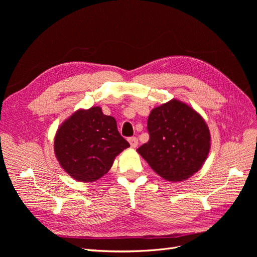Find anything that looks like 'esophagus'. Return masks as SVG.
Listing matches in <instances>:
<instances>
[{
  "label": "esophagus",
  "mask_w": 257,
  "mask_h": 257,
  "mask_svg": "<svg viewBox=\"0 0 257 257\" xmlns=\"http://www.w3.org/2000/svg\"><path fill=\"white\" fill-rule=\"evenodd\" d=\"M128 143H130L132 148H136L138 146V139L136 137H130Z\"/></svg>",
  "instance_id": "obj_1"
}]
</instances>
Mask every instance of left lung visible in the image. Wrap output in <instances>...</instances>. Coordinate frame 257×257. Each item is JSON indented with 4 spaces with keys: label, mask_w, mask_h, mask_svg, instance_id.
<instances>
[{
    "label": "left lung",
    "mask_w": 257,
    "mask_h": 257,
    "mask_svg": "<svg viewBox=\"0 0 257 257\" xmlns=\"http://www.w3.org/2000/svg\"><path fill=\"white\" fill-rule=\"evenodd\" d=\"M149 141L137 149L155 173L182 181L200 169L210 149L204 119L179 100L154 108L147 122Z\"/></svg>",
    "instance_id": "8db88e82"
}]
</instances>
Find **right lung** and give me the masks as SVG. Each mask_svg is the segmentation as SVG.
Returning <instances> with one entry per match:
<instances>
[{"mask_svg": "<svg viewBox=\"0 0 257 257\" xmlns=\"http://www.w3.org/2000/svg\"><path fill=\"white\" fill-rule=\"evenodd\" d=\"M130 147L113 116L99 107L78 110L58 130L54 152L61 166L74 179L92 182L104 176L114 158Z\"/></svg>", "mask_w": 257, "mask_h": 257, "instance_id": "1", "label": "right lung"}]
</instances>
